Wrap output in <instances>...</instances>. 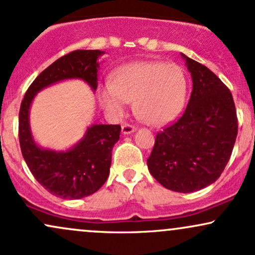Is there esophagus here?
<instances>
[{
  "label": "esophagus",
  "instance_id": "34e87169",
  "mask_svg": "<svg viewBox=\"0 0 255 255\" xmlns=\"http://www.w3.org/2000/svg\"><path fill=\"white\" fill-rule=\"evenodd\" d=\"M136 130V128L134 127V126H131V125H128V124H125V125H122V134H130V133H133V131H135Z\"/></svg>",
  "mask_w": 255,
  "mask_h": 255
}]
</instances>
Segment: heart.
I'll return each mask as SVG.
<instances>
[{"label":"heart","instance_id":"heart-1","mask_svg":"<svg viewBox=\"0 0 255 255\" xmlns=\"http://www.w3.org/2000/svg\"><path fill=\"white\" fill-rule=\"evenodd\" d=\"M183 69L160 61L131 62L120 67L110 83L99 87L98 97L108 113L120 115L134 102V113L151 126L170 122L182 110L187 96Z\"/></svg>","mask_w":255,"mask_h":255}]
</instances>
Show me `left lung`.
I'll use <instances>...</instances> for the list:
<instances>
[{
	"label": "left lung",
	"instance_id": "8db88e82",
	"mask_svg": "<svg viewBox=\"0 0 255 255\" xmlns=\"http://www.w3.org/2000/svg\"><path fill=\"white\" fill-rule=\"evenodd\" d=\"M182 55L193 90L183 115L157 133L147 159L151 175L178 193L212 184L229 162L238 136L233 96L215 73Z\"/></svg>",
	"mask_w": 255,
	"mask_h": 255
}]
</instances>
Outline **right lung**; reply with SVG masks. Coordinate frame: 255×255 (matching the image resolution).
<instances>
[{
  "label": "right lung",
  "instance_id": "add662e5",
  "mask_svg": "<svg viewBox=\"0 0 255 255\" xmlns=\"http://www.w3.org/2000/svg\"><path fill=\"white\" fill-rule=\"evenodd\" d=\"M101 50H75L45 68L26 91L19 113V141L32 175L48 192L62 199H81L93 194L105 183L110 172L111 151L119 141V125H92L80 141L67 151L37 145L31 133L30 108L39 91L68 80L80 79L97 90Z\"/></svg>",
  "mask_w": 255,
  "mask_h": 255
}]
</instances>
